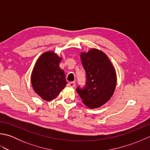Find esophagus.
<instances>
[{"label":"esophagus","instance_id":"1","mask_svg":"<svg viewBox=\"0 0 150 150\" xmlns=\"http://www.w3.org/2000/svg\"><path fill=\"white\" fill-rule=\"evenodd\" d=\"M68 86L70 87H74L75 86V82H69L68 83Z\"/></svg>","mask_w":150,"mask_h":150}]
</instances>
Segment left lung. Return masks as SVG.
Masks as SVG:
<instances>
[{
    "label": "left lung",
    "instance_id": "8db88e82",
    "mask_svg": "<svg viewBox=\"0 0 150 150\" xmlns=\"http://www.w3.org/2000/svg\"><path fill=\"white\" fill-rule=\"evenodd\" d=\"M81 59L86 83L83 88L78 86L76 90L87 107L99 108L110 99L115 90V69L106 54L97 49L82 52Z\"/></svg>",
    "mask_w": 150,
    "mask_h": 150
}]
</instances>
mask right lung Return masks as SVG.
<instances>
[{
    "instance_id": "right-lung-1",
    "label": "right lung",
    "mask_w": 150,
    "mask_h": 150,
    "mask_svg": "<svg viewBox=\"0 0 150 150\" xmlns=\"http://www.w3.org/2000/svg\"><path fill=\"white\" fill-rule=\"evenodd\" d=\"M62 57L53 52L40 56L31 73V84L35 93L46 101L55 98L67 84L64 72L59 64Z\"/></svg>"
}]
</instances>
